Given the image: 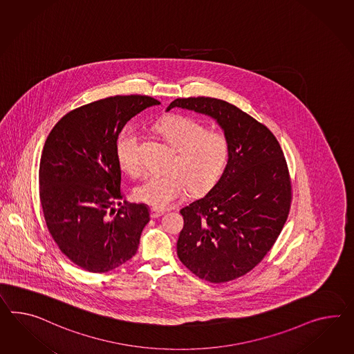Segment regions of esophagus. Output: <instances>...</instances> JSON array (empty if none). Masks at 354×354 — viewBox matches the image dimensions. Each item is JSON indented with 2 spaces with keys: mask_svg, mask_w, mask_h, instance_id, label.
<instances>
[{
  "mask_svg": "<svg viewBox=\"0 0 354 354\" xmlns=\"http://www.w3.org/2000/svg\"><path fill=\"white\" fill-rule=\"evenodd\" d=\"M163 214H164L163 210H159V209H156V208L150 209V217H151V218L160 217V216H163Z\"/></svg>",
  "mask_w": 354,
  "mask_h": 354,
  "instance_id": "34e87169",
  "label": "esophagus"
}]
</instances>
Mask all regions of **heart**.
Segmentation results:
<instances>
[{
  "label": "heart",
  "mask_w": 354,
  "mask_h": 354,
  "mask_svg": "<svg viewBox=\"0 0 354 354\" xmlns=\"http://www.w3.org/2000/svg\"><path fill=\"white\" fill-rule=\"evenodd\" d=\"M158 132L176 149L165 176H150L137 185L135 198L156 209L171 207L189 189L192 195L210 190L226 169L230 141L221 131L208 129L196 119L169 115L156 124ZM140 135L128 127L117 141L118 162L126 172L137 176L142 171L138 154Z\"/></svg>",
  "instance_id": "1"
}]
</instances>
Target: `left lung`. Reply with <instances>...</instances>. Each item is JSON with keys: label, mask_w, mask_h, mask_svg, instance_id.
<instances>
[{"label": "left lung", "mask_w": 354, "mask_h": 354, "mask_svg": "<svg viewBox=\"0 0 354 354\" xmlns=\"http://www.w3.org/2000/svg\"><path fill=\"white\" fill-rule=\"evenodd\" d=\"M173 108L216 119L230 141L219 181L180 212L177 255L201 280H235L261 263L288 219L292 192L286 159L268 128L227 101L176 99L167 110Z\"/></svg>", "instance_id": "obj_1"}]
</instances>
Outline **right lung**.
<instances>
[{
	"label": "right lung",
	"instance_id": "1",
	"mask_svg": "<svg viewBox=\"0 0 354 354\" xmlns=\"http://www.w3.org/2000/svg\"><path fill=\"white\" fill-rule=\"evenodd\" d=\"M160 104L150 96H111L69 111L46 140L39 200L46 226L64 255L88 272L129 261L150 221L145 204H124L117 156L119 133L140 111Z\"/></svg>",
	"mask_w": 354,
	"mask_h": 354
}]
</instances>
